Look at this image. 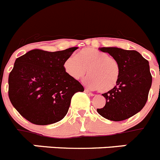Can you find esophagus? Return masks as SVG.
Returning a JSON list of instances; mask_svg holds the SVG:
<instances>
[{"instance_id":"esophagus-1","label":"esophagus","mask_w":160,"mask_h":160,"mask_svg":"<svg viewBox=\"0 0 160 160\" xmlns=\"http://www.w3.org/2000/svg\"><path fill=\"white\" fill-rule=\"evenodd\" d=\"M84 92H85V93H87L88 95H90V96H93V95H94V94L92 93V92H89V91L88 90V89H85Z\"/></svg>"}]
</instances>
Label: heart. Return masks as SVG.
Instances as JSON below:
<instances>
[{"label": "heart", "instance_id": "heart-1", "mask_svg": "<svg viewBox=\"0 0 160 160\" xmlns=\"http://www.w3.org/2000/svg\"><path fill=\"white\" fill-rule=\"evenodd\" d=\"M64 69L71 78L80 80L88 72L85 83L92 89L107 92L114 88L120 77V65L107 53L94 48H85L76 57H68Z\"/></svg>", "mask_w": 160, "mask_h": 160}]
</instances>
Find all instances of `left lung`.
<instances>
[{"mask_svg":"<svg viewBox=\"0 0 160 160\" xmlns=\"http://www.w3.org/2000/svg\"><path fill=\"white\" fill-rule=\"evenodd\" d=\"M120 65V77L115 87L107 93L106 105L97 112L102 117L114 122L125 120L141 111L148 100L152 77L149 63L136 50L118 47H101Z\"/></svg>","mask_w":160,"mask_h":160,"instance_id":"left-lung-1","label":"left lung"}]
</instances>
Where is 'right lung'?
<instances>
[{
  "mask_svg": "<svg viewBox=\"0 0 160 160\" xmlns=\"http://www.w3.org/2000/svg\"><path fill=\"white\" fill-rule=\"evenodd\" d=\"M78 47L48 52L32 50L16 60L8 77V97L24 118L46 125L64 118L72 97L83 87L64 69V62Z\"/></svg>",
  "mask_w": 160,
  "mask_h": 160,
  "instance_id": "right-lung-1",
  "label": "right lung"
}]
</instances>
